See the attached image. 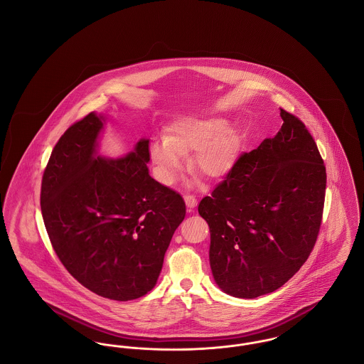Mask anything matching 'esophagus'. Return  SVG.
I'll return each mask as SVG.
<instances>
[{"instance_id": "esophagus-1", "label": "esophagus", "mask_w": 364, "mask_h": 364, "mask_svg": "<svg viewBox=\"0 0 364 364\" xmlns=\"http://www.w3.org/2000/svg\"><path fill=\"white\" fill-rule=\"evenodd\" d=\"M185 198V204H186V208L189 212L194 210V207L197 205V198L194 197V196H191V194H188V196H185L183 197Z\"/></svg>"}]
</instances>
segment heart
Listing matches in <instances>:
<instances>
[{"mask_svg":"<svg viewBox=\"0 0 364 364\" xmlns=\"http://www.w3.org/2000/svg\"><path fill=\"white\" fill-rule=\"evenodd\" d=\"M238 138L223 117H185L175 122L167 136H159L151 145V160L157 179L173 185L185 168V156L194 154L193 164L198 173L223 178L232 170Z\"/></svg>","mask_w":364,"mask_h":364,"instance_id":"obj_1","label":"heart"}]
</instances>
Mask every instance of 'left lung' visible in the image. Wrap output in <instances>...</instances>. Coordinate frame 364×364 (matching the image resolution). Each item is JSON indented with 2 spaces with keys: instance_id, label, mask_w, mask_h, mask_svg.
I'll return each instance as SVG.
<instances>
[{
  "instance_id": "obj_1",
  "label": "left lung",
  "mask_w": 364,
  "mask_h": 364,
  "mask_svg": "<svg viewBox=\"0 0 364 364\" xmlns=\"http://www.w3.org/2000/svg\"><path fill=\"white\" fill-rule=\"evenodd\" d=\"M279 115L277 135L242 154L198 205L210 226L215 284L238 299L287 284L306 263L322 222L323 160L304 123L284 109Z\"/></svg>"
}]
</instances>
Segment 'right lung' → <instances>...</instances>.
I'll return each instance as SVG.
<instances>
[{"instance_id":"add662e5","label":"right lung","mask_w":364,"mask_h":364,"mask_svg":"<svg viewBox=\"0 0 364 364\" xmlns=\"http://www.w3.org/2000/svg\"><path fill=\"white\" fill-rule=\"evenodd\" d=\"M107 117L92 112L58 139L42 178L41 210L58 259L98 296L129 301L154 289L182 197L149 175V139L120 157L98 154Z\"/></svg>"}]
</instances>
